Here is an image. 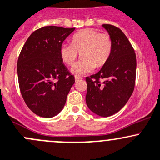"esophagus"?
I'll return each instance as SVG.
<instances>
[{"label": "esophagus", "instance_id": "obj_1", "mask_svg": "<svg viewBox=\"0 0 160 160\" xmlns=\"http://www.w3.org/2000/svg\"><path fill=\"white\" fill-rule=\"evenodd\" d=\"M81 79H82V78H80V77H78V76H75V82H78V81H80Z\"/></svg>", "mask_w": 160, "mask_h": 160}]
</instances>
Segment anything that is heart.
<instances>
[{
	"mask_svg": "<svg viewBox=\"0 0 160 160\" xmlns=\"http://www.w3.org/2000/svg\"><path fill=\"white\" fill-rule=\"evenodd\" d=\"M112 50V40L106 33H99L92 28H85L73 35L71 43H63L60 47V56L67 65H72L81 53L79 61L75 63L71 72L77 76L90 73L95 68L107 63Z\"/></svg>",
	"mask_w": 160,
	"mask_h": 160,
	"instance_id": "obj_1",
	"label": "heart"
}]
</instances>
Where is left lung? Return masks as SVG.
Listing matches in <instances>:
<instances>
[{"instance_id": "1", "label": "left lung", "mask_w": 160, "mask_h": 160, "mask_svg": "<svg viewBox=\"0 0 160 160\" xmlns=\"http://www.w3.org/2000/svg\"><path fill=\"white\" fill-rule=\"evenodd\" d=\"M112 40L108 61L95 75L86 77L87 107L95 114L107 118L125 106L134 91L136 56L127 36L111 25L102 26ZM99 79H104L100 83Z\"/></svg>"}]
</instances>
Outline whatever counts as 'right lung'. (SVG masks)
I'll use <instances>...</instances> for the list:
<instances>
[{
    "label": "right lung",
    "mask_w": 160,
    "mask_h": 160,
    "mask_svg": "<svg viewBox=\"0 0 160 160\" xmlns=\"http://www.w3.org/2000/svg\"><path fill=\"white\" fill-rule=\"evenodd\" d=\"M75 29L42 27L30 35L22 49L17 63L20 91L28 108L38 116L58 115L75 83L60 56V47Z\"/></svg>",
    "instance_id": "add662e5"
}]
</instances>
